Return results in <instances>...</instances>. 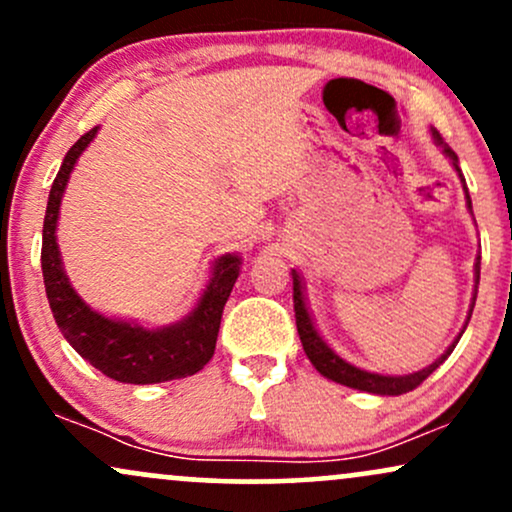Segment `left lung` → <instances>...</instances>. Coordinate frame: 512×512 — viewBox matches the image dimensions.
I'll return each instance as SVG.
<instances>
[{
  "mask_svg": "<svg viewBox=\"0 0 512 512\" xmlns=\"http://www.w3.org/2000/svg\"><path fill=\"white\" fill-rule=\"evenodd\" d=\"M431 134H433V142L443 149V154L450 158L452 166H455V170H457V175H460L464 197H467L469 211H472V199H469L467 185H464L462 170H460V166H457V154L443 142V137L438 134V129H431ZM479 269H481V257H477V262H474V276H477V284H479ZM291 276H293V310H296V327H298V337H301L305 356L310 358V363L317 368V373L334 380V383L354 387V390L373 392V395H383V397L385 395H392V397L404 395V392H411L414 387H419L421 383H424L428 375H431L433 370H436L440 363H443L445 358L452 354V349H455L457 339H455V344H450L448 349H445V354L440 356L438 361H433L428 368H421V370H416V373H409V375H380V373H370V370L358 368V366H354V363L344 361L339 354H334L330 346H327L325 339L317 334L313 317H310L308 305H305L301 274H298L296 269H291ZM474 301H477V289H474ZM474 301H472V308H474ZM472 308H469V317H472Z\"/></svg>",
  "mask_w": 512,
  "mask_h": 512,
  "instance_id": "obj_1",
  "label": "left lung"
}]
</instances>
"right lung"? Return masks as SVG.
Segmentation results:
<instances>
[{"mask_svg":"<svg viewBox=\"0 0 512 512\" xmlns=\"http://www.w3.org/2000/svg\"><path fill=\"white\" fill-rule=\"evenodd\" d=\"M98 127L88 129L64 156L60 173L52 182L48 211L43 221V279L52 317L72 349L103 375L129 385H154L195 375L214 356L221 313L240 274V255L228 252L214 260L207 289L195 308L182 320L166 327H144L134 320H120L93 310L69 284L57 248V219L69 175L93 142Z\"/></svg>","mask_w":512,"mask_h":512,"instance_id":"add662e5","label":"right lung"}]
</instances>
